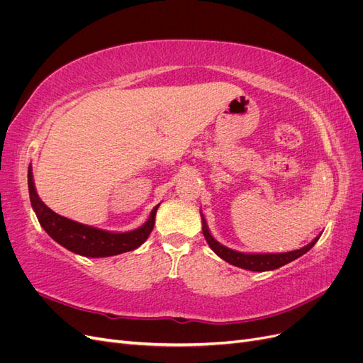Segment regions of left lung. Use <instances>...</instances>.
Returning <instances> with one entry per match:
<instances>
[{"label": "left lung", "mask_w": 363, "mask_h": 363, "mask_svg": "<svg viewBox=\"0 0 363 363\" xmlns=\"http://www.w3.org/2000/svg\"><path fill=\"white\" fill-rule=\"evenodd\" d=\"M201 223H203V235L207 240L208 247L213 250L216 256L228 262L230 265H235L238 268L248 269V271H257V272L277 269L283 265H286V263L298 259L300 256L306 255V252L316 244V240L321 236V235H318L311 244L304 245L300 250H294V251H288V252H242V251H236V250L228 248L223 244H219L218 240L211 235V232H208V227L206 224V219H204L203 213H201Z\"/></svg>", "instance_id": "8db88e82"}]
</instances>
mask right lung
I'll return each instance as SVG.
<instances>
[{
	"label": "right lung",
	"instance_id": "1",
	"mask_svg": "<svg viewBox=\"0 0 363 363\" xmlns=\"http://www.w3.org/2000/svg\"><path fill=\"white\" fill-rule=\"evenodd\" d=\"M28 192L31 207L35 211L39 224L42 228L56 240L57 244L67 250L84 257H108L116 256L121 252L136 250L145 242L150 236L152 227H155L156 212L160 204L152 208L147 221L140 227L131 230V232H107L96 227L75 223L72 219L57 215L43 203L35 188L33 182L31 164L28 167Z\"/></svg>",
	"mask_w": 363,
	"mask_h": 363
}]
</instances>
